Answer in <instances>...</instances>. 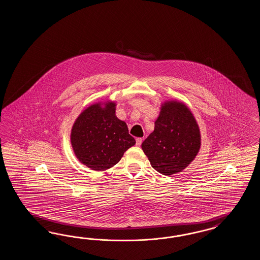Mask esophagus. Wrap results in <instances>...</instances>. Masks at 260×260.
Masks as SVG:
<instances>
[{"label": "esophagus", "instance_id": "34e87169", "mask_svg": "<svg viewBox=\"0 0 260 260\" xmlns=\"http://www.w3.org/2000/svg\"><path fill=\"white\" fill-rule=\"evenodd\" d=\"M142 141H143L142 138H137V139H136V146L140 147V146H141Z\"/></svg>", "mask_w": 260, "mask_h": 260}]
</instances>
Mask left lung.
Instances as JSON below:
<instances>
[{"label": "left lung", "instance_id": "8db88e82", "mask_svg": "<svg viewBox=\"0 0 260 260\" xmlns=\"http://www.w3.org/2000/svg\"><path fill=\"white\" fill-rule=\"evenodd\" d=\"M141 147L151 167L161 174L172 175L186 169L201 147L199 126L186 104L162 103L154 131Z\"/></svg>", "mask_w": 260, "mask_h": 260}]
</instances>
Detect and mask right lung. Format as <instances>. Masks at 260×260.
Returning a JSON list of instances; mask_svg holds the SVG:
<instances>
[{
    "mask_svg": "<svg viewBox=\"0 0 260 260\" xmlns=\"http://www.w3.org/2000/svg\"><path fill=\"white\" fill-rule=\"evenodd\" d=\"M115 110L114 101L94 103L79 114L71 128V147L75 156L93 171L112 168L135 145L126 123L117 118Z\"/></svg>",
    "mask_w": 260,
    "mask_h": 260,
    "instance_id": "obj_1",
    "label": "right lung"
}]
</instances>
